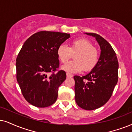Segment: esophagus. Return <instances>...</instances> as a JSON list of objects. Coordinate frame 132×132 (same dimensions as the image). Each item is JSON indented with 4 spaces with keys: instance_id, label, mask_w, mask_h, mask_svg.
I'll list each match as a JSON object with an SVG mask.
<instances>
[{
    "instance_id": "1",
    "label": "esophagus",
    "mask_w": 132,
    "mask_h": 132,
    "mask_svg": "<svg viewBox=\"0 0 132 132\" xmlns=\"http://www.w3.org/2000/svg\"><path fill=\"white\" fill-rule=\"evenodd\" d=\"M66 76H67L68 78H71L73 76L72 74H70L69 73H66Z\"/></svg>"
}]
</instances>
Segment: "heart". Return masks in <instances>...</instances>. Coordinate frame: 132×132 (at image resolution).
<instances>
[{"label":"heart","instance_id":"1","mask_svg":"<svg viewBox=\"0 0 132 132\" xmlns=\"http://www.w3.org/2000/svg\"><path fill=\"white\" fill-rule=\"evenodd\" d=\"M75 55V61H71L61 67L68 73H78L84 71H92L97 64L99 53L92 43L84 38L73 40L68 47L65 45H60L58 47L56 54L60 61L65 64L71 59L72 54Z\"/></svg>","mask_w":132,"mask_h":132}]
</instances>
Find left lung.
<instances>
[{
  "mask_svg": "<svg viewBox=\"0 0 132 132\" xmlns=\"http://www.w3.org/2000/svg\"><path fill=\"white\" fill-rule=\"evenodd\" d=\"M96 38L101 47L97 64L86 76H74L75 99L80 107L93 110L101 107L111 97L118 80L119 64L110 43L99 35L85 33Z\"/></svg>",
  "mask_w": 132,
  "mask_h": 132,
  "instance_id": "left-lung-1",
  "label": "left lung"
}]
</instances>
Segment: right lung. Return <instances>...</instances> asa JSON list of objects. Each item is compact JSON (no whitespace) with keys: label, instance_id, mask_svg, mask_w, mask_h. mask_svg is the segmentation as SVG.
<instances>
[{"label":"right lung","instance_id":"1","mask_svg":"<svg viewBox=\"0 0 132 132\" xmlns=\"http://www.w3.org/2000/svg\"><path fill=\"white\" fill-rule=\"evenodd\" d=\"M69 38L68 33L41 31L22 47L16 58V78L23 96L32 105L47 107L57 99L58 88L66 75L57 70L60 61L56 51Z\"/></svg>","mask_w":132,"mask_h":132}]
</instances>
